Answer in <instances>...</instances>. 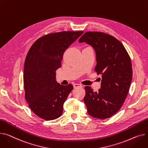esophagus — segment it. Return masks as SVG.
Listing matches in <instances>:
<instances>
[{
	"label": "esophagus",
	"mask_w": 148,
	"mask_h": 148,
	"mask_svg": "<svg viewBox=\"0 0 148 148\" xmlns=\"http://www.w3.org/2000/svg\"><path fill=\"white\" fill-rule=\"evenodd\" d=\"M73 86L74 88H77V87H82V85L80 84H77V83H74L73 84Z\"/></svg>",
	"instance_id": "34e87169"
}]
</instances>
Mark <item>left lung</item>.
<instances>
[{"label": "left lung", "instance_id": "obj_1", "mask_svg": "<svg viewBox=\"0 0 148 148\" xmlns=\"http://www.w3.org/2000/svg\"><path fill=\"white\" fill-rule=\"evenodd\" d=\"M78 42L93 47L97 62L95 70L102 75L97 92L90 86L84 87L88 114L96 119H108L119 111L129 93L133 76L130 56L119 40L104 33L86 32Z\"/></svg>", "mask_w": 148, "mask_h": 148}]
</instances>
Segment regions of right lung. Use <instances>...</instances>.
Segmentation results:
<instances>
[{
	"label": "right lung",
	"mask_w": 148,
	"mask_h": 148,
	"mask_svg": "<svg viewBox=\"0 0 148 148\" xmlns=\"http://www.w3.org/2000/svg\"><path fill=\"white\" fill-rule=\"evenodd\" d=\"M84 32H62L38 38L27 53L24 68L25 98L32 111L45 120L60 117L73 86L56 81L66 49Z\"/></svg>",
	"instance_id": "add662e5"
}]
</instances>
